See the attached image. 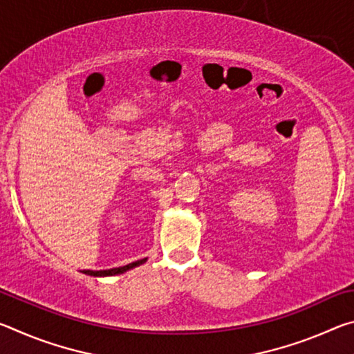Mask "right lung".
<instances>
[{
  "mask_svg": "<svg viewBox=\"0 0 354 354\" xmlns=\"http://www.w3.org/2000/svg\"><path fill=\"white\" fill-rule=\"evenodd\" d=\"M147 259H140V261H136V262H131L128 266H123V267H117V268H109V270H98V272H93V270H84L86 274H91V277H111V274H120L123 272L129 270V268H134L137 266H140V263L145 262Z\"/></svg>",
  "mask_w": 354,
  "mask_h": 354,
  "instance_id": "obj_1",
  "label": "right lung"
}]
</instances>
